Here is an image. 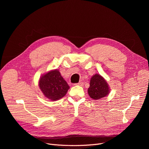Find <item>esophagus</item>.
I'll return each instance as SVG.
<instances>
[{
    "mask_svg": "<svg viewBox=\"0 0 149 149\" xmlns=\"http://www.w3.org/2000/svg\"><path fill=\"white\" fill-rule=\"evenodd\" d=\"M83 85V83L82 81H80L79 83L74 84V85H75V86H82Z\"/></svg>",
    "mask_w": 149,
    "mask_h": 149,
    "instance_id": "esophagus-1",
    "label": "esophagus"
}]
</instances>
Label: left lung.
<instances>
[{"label": "left lung", "instance_id": "obj_1", "mask_svg": "<svg viewBox=\"0 0 149 149\" xmlns=\"http://www.w3.org/2000/svg\"><path fill=\"white\" fill-rule=\"evenodd\" d=\"M88 92L89 95L92 99L99 100L108 94V85L101 75L95 74L91 79Z\"/></svg>", "mask_w": 149, "mask_h": 149}]
</instances>
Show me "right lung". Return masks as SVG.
<instances>
[{
  "label": "right lung",
  "instance_id": "1",
  "mask_svg": "<svg viewBox=\"0 0 149 149\" xmlns=\"http://www.w3.org/2000/svg\"><path fill=\"white\" fill-rule=\"evenodd\" d=\"M39 86L46 97L51 100H58L66 95L69 88L59 70H54L41 77Z\"/></svg>",
  "mask_w": 149,
  "mask_h": 149
}]
</instances>
